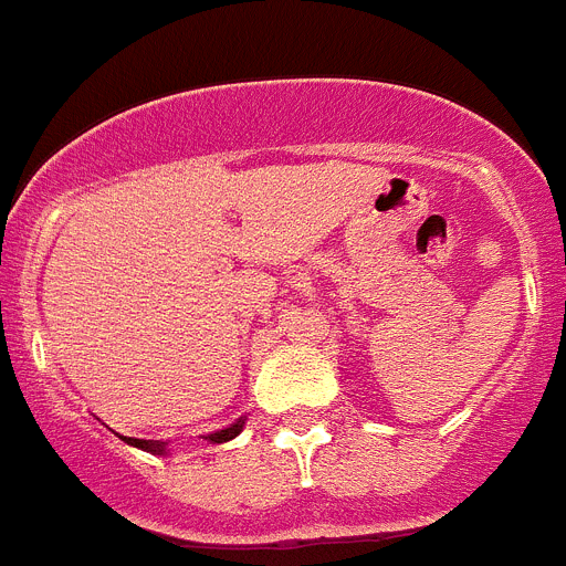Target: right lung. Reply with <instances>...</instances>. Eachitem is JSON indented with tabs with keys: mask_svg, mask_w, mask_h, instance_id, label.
<instances>
[{
	"mask_svg": "<svg viewBox=\"0 0 566 566\" xmlns=\"http://www.w3.org/2000/svg\"><path fill=\"white\" fill-rule=\"evenodd\" d=\"M243 431V419H238L234 424H229V428H223V431H214L209 433V442L212 444H221V442H229V439H234L238 433ZM124 442L133 444V448H142V451L147 453H167V442H158V439H135V437H122Z\"/></svg>",
	"mask_w": 566,
	"mask_h": 566,
	"instance_id": "1",
	"label": "right lung"
}]
</instances>
